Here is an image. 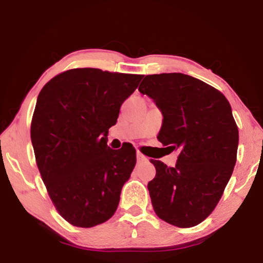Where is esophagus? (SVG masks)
I'll list each match as a JSON object with an SVG mask.
<instances>
[{
  "label": "esophagus",
  "mask_w": 263,
  "mask_h": 263,
  "mask_svg": "<svg viewBox=\"0 0 263 263\" xmlns=\"http://www.w3.org/2000/svg\"><path fill=\"white\" fill-rule=\"evenodd\" d=\"M136 160H138V163H143V161H147V158L143 156L142 153L140 152H136Z\"/></svg>",
  "instance_id": "esophagus-1"
}]
</instances>
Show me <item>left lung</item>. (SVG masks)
Masks as SVG:
<instances>
[{
	"label": "left lung",
	"instance_id": "obj_1",
	"mask_svg": "<svg viewBox=\"0 0 263 263\" xmlns=\"http://www.w3.org/2000/svg\"><path fill=\"white\" fill-rule=\"evenodd\" d=\"M139 91L163 114L158 140L179 153L174 167L151 161L153 210L168 224L193 228L213 212L235 167L238 128L231 105L218 89L182 73L146 75Z\"/></svg>",
	"mask_w": 263,
	"mask_h": 263
}]
</instances>
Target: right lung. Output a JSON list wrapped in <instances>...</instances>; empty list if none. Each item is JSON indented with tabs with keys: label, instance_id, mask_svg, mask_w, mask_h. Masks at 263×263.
Instances as JSON below:
<instances>
[{
	"label": "right lung",
	"instance_id": "obj_1",
	"mask_svg": "<svg viewBox=\"0 0 263 263\" xmlns=\"http://www.w3.org/2000/svg\"><path fill=\"white\" fill-rule=\"evenodd\" d=\"M142 78L78 68L39 93L31 123L35 161L50 199L71 225L93 228L117 210L136 151L129 143L111 149L107 134Z\"/></svg>",
	"mask_w": 263,
	"mask_h": 263
}]
</instances>
